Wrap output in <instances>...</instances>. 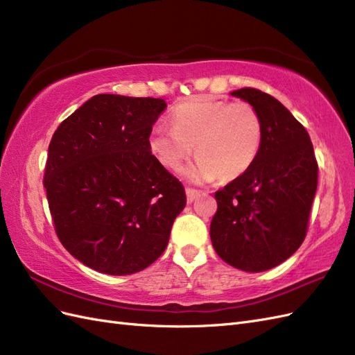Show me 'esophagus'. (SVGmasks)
I'll return each instance as SVG.
<instances>
[{
  "label": "esophagus",
  "mask_w": 355,
  "mask_h": 355,
  "mask_svg": "<svg viewBox=\"0 0 355 355\" xmlns=\"http://www.w3.org/2000/svg\"><path fill=\"white\" fill-rule=\"evenodd\" d=\"M200 196V191H196L192 188H187V201L191 204L197 197Z\"/></svg>",
  "instance_id": "34e87169"
}]
</instances>
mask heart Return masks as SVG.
<instances>
[{
  "label": "heart",
  "instance_id": "heart-1",
  "mask_svg": "<svg viewBox=\"0 0 355 355\" xmlns=\"http://www.w3.org/2000/svg\"><path fill=\"white\" fill-rule=\"evenodd\" d=\"M171 128L157 125L148 139L161 166L179 170L196 146L197 161L184 170L191 182L204 184L222 176H243L262 145V120L252 105L214 99L185 102L170 115Z\"/></svg>",
  "mask_w": 355,
  "mask_h": 355
}]
</instances>
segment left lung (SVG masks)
I'll use <instances>...</instances> for the list:
<instances>
[{"label": "left lung", "instance_id": "1", "mask_svg": "<svg viewBox=\"0 0 355 355\" xmlns=\"http://www.w3.org/2000/svg\"><path fill=\"white\" fill-rule=\"evenodd\" d=\"M262 120V145L253 166L218 191L210 239L222 261L245 272L283 263L302 244L317 191L318 166L305 127L272 96L231 92Z\"/></svg>", "mask_w": 355, "mask_h": 355}]
</instances>
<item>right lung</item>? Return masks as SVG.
<instances>
[{"mask_svg": "<svg viewBox=\"0 0 355 355\" xmlns=\"http://www.w3.org/2000/svg\"><path fill=\"white\" fill-rule=\"evenodd\" d=\"M163 99L96 94L58 127L44 175L63 247L81 263L130 275L166 250L185 188L149 151Z\"/></svg>", "mask_w": 355, "mask_h": 355, "instance_id": "add662e5", "label": "right lung"}]
</instances>
